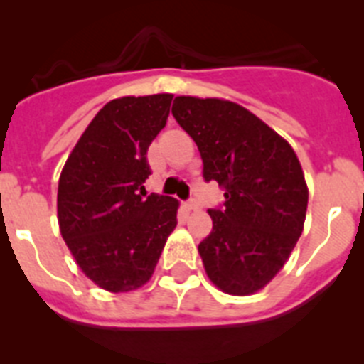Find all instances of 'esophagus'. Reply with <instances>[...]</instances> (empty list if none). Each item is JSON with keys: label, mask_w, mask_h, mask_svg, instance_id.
I'll list each match as a JSON object with an SVG mask.
<instances>
[{"label": "esophagus", "mask_w": 364, "mask_h": 364, "mask_svg": "<svg viewBox=\"0 0 364 364\" xmlns=\"http://www.w3.org/2000/svg\"><path fill=\"white\" fill-rule=\"evenodd\" d=\"M184 208L188 211H195V210H198V204L195 200H189V202H186L184 204Z\"/></svg>", "instance_id": "esophagus-1"}]
</instances>
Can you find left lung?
I'll list each match as a JSON object with an SVG mask.
<instances>
[{"mask_svg":"<svg viewBox=\"0 0 364 364\" xmlns=\"http://www.w3.org/2000/svg\"><path fill=\"white\" fill-rule=\"evenodd\" d=\"M173 117L195 140L204 178L224 189L198 244L210 281L230 295L262 290L290 259L304 228L308 186L294 147L242 105L176 96Z\"/></svg>","mask_w":364,"mask_h":364,"instance_id":"obj_1","label":"left lung"}]
</instances>
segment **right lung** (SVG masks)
<instances>
[{
	"label": "right lung",
	"mask_w": 364,
	"mask_h": 364,
	"mask_svg": "<svg viewBox=\"0 0 364 364\" xmlns=\"http://www.w3.org/2000/svg\"><path fill=\"white\" fill-rule=\"evenodd\" d=\"M173 95L122 96L96 112L58 182L60 233L85 277L125 294L153 277L178 200L142 193L147 149L166 127Z\"/></svg>",
	"instance_id": "1"
}]
</instances>
